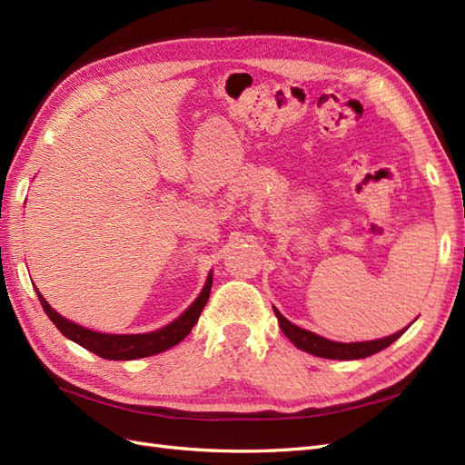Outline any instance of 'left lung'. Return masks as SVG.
I'll list each match as a JSON object with an SVG mask.
<instances>
[{
	"label": "left lung",
	"instance_id": "1",
	"mask_svg": "<svg viewBox=\"0 0 465 465\" xmlns=\"http://www.w3.org/2000/svg\"><path fill=\"white\" fill-rule=\"evenodd\" d=\"M273 312L279 319V327L288 341H291L296 348L308 351V354H312V356L327 358V360H361L367 356H373V354H377V351L391 346L396 339H400V336H402L408 331V327L415 322L413 319V322L406 329H400L398 332H394L391 336H382V339L363 341V342H336V341H329V339H325V336H319L312 331H306V329L291 323L277 308H273Z\"/></svg>",
	"mask_w": 465,
	"mask_h": 465
}]
</instances>
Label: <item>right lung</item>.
I'll return each instance as SVG.
<instances>
[{"mask_svg":"<svg viewBox=\"0 0 465 465\" xmlns=\"http://www.w3.org/2000/svg\"><path fill=\"white\" fill-rule=\"evenodd\" d=\"M212 284H213V273L210 271V275H207L198 298L192 302L190 306L177 319H174V322L167 323L165 327L157 331L138 332V334H111V332L86 329L83 325L71 322V319L63 317L61 313H57L50 303H47V300L40 294L36 286L35 291L38 294L44 312L52 319L54 325L59 329L63 336H67L69 341L90 350L92 354L100 356L104 360L126 361V360H138V358L162 354V351L173 348L174 344H179L183 339H186L192 327L198 323V317L207 303V298H210Z\"/></svg>","mask_w":465,"mask_h":465,"instance_id":"obj_1","label":"right lung"}]
</instances>
